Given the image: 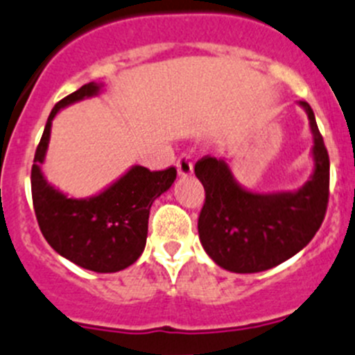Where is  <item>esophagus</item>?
I'll list each match as a JSON object with an SVG mask.
<instances>
[{"label":"esophagus","instance_id":"34e87169","mask_svg":"<svg viewBox=\"0 0 355 355\" xmlns=\"http://www.w3.org/2000/svg\"><path fill=\"white\" fill-rule=\"evenodd\" d=\"M177 171L180 177H191L194 171L193 168V161H191V157L189 155H180L177 161Z\"/></svg>","mask_w":355,"mask_h":355}]
</instances>
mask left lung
Returning a JSON list of instances; mask_svg holds the SVG:
<instances>
[{"label":"left lung","mask_w":355,"mask_h":355,"mask_svg":"<svg viewBox=\"0 0 355 355\" xmlns=\"http://www.w3.org/2000/svg\"><path fill=\"white\" fill-rule=\"evenodd\" d=\"M312 131L313 170L301 187L254 193L234 178L226 157L205 155L194 173L203 184V210L198 233L205 252L233 273H259L296 256L315 236L329 198V155L306 101Z\"/></svg>","instance_id":"8db88e82"}]
</instances>
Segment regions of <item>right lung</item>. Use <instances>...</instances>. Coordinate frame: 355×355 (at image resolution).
Segmentation results:
<instances>
[{
	"label": "right lung",
	"mask_w": 355,
	"mask_h": 355,
	"mask_svg": "<svg viewBox=\"0 0 355 355\" xmlns=\"http://www.w3.org/2000/svg\"><path fill=\"white\" fill-rule=\"evenodd\" d=\"M105 85L89 82L52 108L31 170V193L42 234L59 256L96 273H115L137 263L147 243L150 207L173 185L177 170L129 168L110 185L87 198H73L45 178L52 121L62 108L101 94Z\"/></svg>",
	"instance_id": "obj_1"
}]
</instances>
